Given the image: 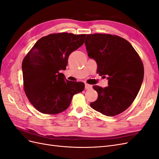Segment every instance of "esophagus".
Segmentation results:
<instances>
[{"mask_svg": "<svg viewBox=\"0 0 159 159\" xmlns=\"http://www.w3.org/2000/svg\"><path fill=\"white\" fill-rule=\"evenodd\" d=\"M85 88L86 89H90L92 88V85H89V84H85Z\"/></svg>", "mask_w": 159, "mask_h": 159, "instance_id": "34e87169", "label": "esophagus"}]
</instances>
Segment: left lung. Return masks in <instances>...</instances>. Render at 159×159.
<instances>
[{
    "label": "left lung",
    "mask_w": 159,
    "mask_h": 159,
    "mask_svg": "<svg viewBox=\"0 0 159 159\" xmlns=\"http://www.w3.org/2000/svg\"><path fill=\"white\" fill-rule=\"evenodd\" d=\"M88 56L97 62V74L106 75L108 86L93 85L98 98L90 106L107 116H115L130 107L140 90L144 67L140 56L124 38L109 34H88Z\"/></svg>",
    "instance_id": "left-lung-1"
}]
</instances>
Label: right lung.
<instances>
[{"instance_id":"obj_1","label":"right lung","mask_w":159,"mask_h":159,"mask_svg":"<svg viewBox=\"0 0 159 159\" xmlns=\"http://www.w3.org/2000/svg\"><path fill=\"white\" fill-rule=\"evenodd\" d=\"M86 34L61 32L38 40L22 64L24 90L38 111L56 115L68 108L73 96L85 88L83 82L65 79L68 57L84 43Z\"/></svg>"}]
</instances>
